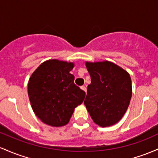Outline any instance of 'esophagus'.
Masks as SVG:
<instances>
[{
  "label": "esophagus",
  "instance_id": "obj_1",
  "mask_svg": "<svg viewBox=\"0 0 158 158\" xmlns=\"http://www.w3.org/2000/svg\"><path fill=\"white\" fill-rule=\"evenodd\" d=\"M81 88H82V89L85 91V92H86V91H87V88H86L85 86H82Z\"/></svg>",
  "mask_w": 158,
  "mask_h": 158
}]
</instances>
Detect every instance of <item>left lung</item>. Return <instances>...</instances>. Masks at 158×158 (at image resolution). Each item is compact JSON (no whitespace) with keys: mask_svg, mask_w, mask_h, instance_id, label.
Listing matches in <instances>:
<instances>
[{"mask_svg":"<svg viewBox=\"0 0 158 158\" xmlns=\"http://www.w3.org/2000/svg\"><path fill=\"white\" fill-rule=\"evenodd\" d=\"M91 83L84 103L94 122L109 127L119 121L127 111L132 85L129 73L110 61L86 62Z\"/></svg>","mask_w":158,"mask_h":158,"instance_id":"8db88e82","label":"left lung"}]
</instances>
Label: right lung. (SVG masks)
Returning <instances> with one entry per match:
<instances>
[{"label":"right lung","instance_id":"1","mask_svg":"<svg viewBox=\"0 0 158 158\" xmlns=\"http://www.w3.org/2000/svg\"><path fill=\"white\" fill-rule=\"evenodd\" d=\"M73 67L71 62L48 60L41 64L29 79L31 107L48 125H66L74 109L84 100L85 92L74 84V76L70 73Z\"/></svg>","mask_w":158,"mask_h":158}]
</instances>
